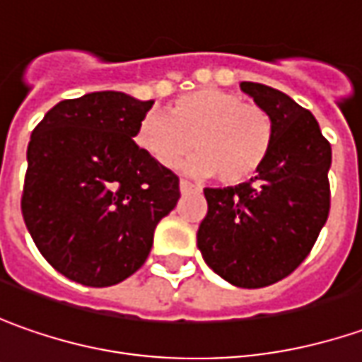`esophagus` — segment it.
<instances>
[{
    "label": "esophagus",
    "mask_w": 362,
    "mask_h": 362,
    "mask_svg": "<svg viewBox=\"0 0 362 362\" xmlns=\"http://www.w3.org/2000/svg\"><path fill=\"white\" fill-rule=\"evenodd\" d=\"M194 190H198L194 184H190L188 180H180V192L182 194H188V192H194Z\"/></svg>",
    "instance_id": "esophagus-1"
}]
</instances>
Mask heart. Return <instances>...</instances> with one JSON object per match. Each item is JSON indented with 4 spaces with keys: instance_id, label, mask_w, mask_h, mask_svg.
Instances as JSON below:
<instances>
[{
    "instance_id": "1",
    "label": "heart",
    "mask_w": 362,
    "mask_h": 362,
    "mask_svg": "<svg viewBox=\"0 0 362 362\" xmlns=\"http://www.w3.org/2000/svg\"><path fill=\"white\" fill-rule=\"evenodd\" d=\"M136 144L162 168H176L190 152L186 168L224 184H244L267 164L274 124L264 107L243 95L202 88L172 102L168 116L148 114L138 124Z\"/></svg>"
}]
</instances>
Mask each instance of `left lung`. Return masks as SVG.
I'll return each instance as SVG.
<instances>
[{
	"label": "left lung",
	"instance_id": "8db88e82",
	"mask_svg": "<svg viewBox=\"0 0 362 362\" xmlns=\"http://www.w3.org/2000/svg\"><path fill=\"white\" fill-rule=\"evenodd\" d=\"M274 124L267 164L234 188H204L198 226L206 264L240 288H262L300 267L329 218L332 152L315 116L264 83L243 81Z\"/></svg>",
	"mask_w": 362,
	"mask_h": 362
}]
</instances>
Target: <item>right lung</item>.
Segmentation results:
<instances>
[{
	"mask_svg": "<svg viewBox=\"0 0 362 362\" xmlns=\"http://www.w3.org/2000/svg\"><path fill=\"white\" fill-rule=\"evenodd\" d=\"M152 104L94 92L59 102L33 128L21 214L37 250L69 281H126L180 198L178 176L134 142Z\"/></svg>",
	"mask_w": 362,
	"mask_h": 362,
	"instance_id": "1",
	"label": "right lung"
}]
</instances>
